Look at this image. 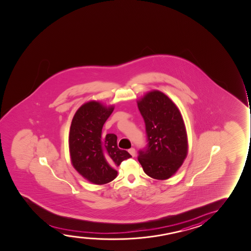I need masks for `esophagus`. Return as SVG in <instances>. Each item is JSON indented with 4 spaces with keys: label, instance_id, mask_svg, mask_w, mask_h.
Here are the masks:
<instances>
[{
    "label": "esophagus",
    "instance_id": "obj_1",
    "mask_svg": "<svg viewBox=\"0 0 251 251\" xmlns=\"http://www.w3.org/2000/svg\"><path fill=\"white\" fill-rule=\"evenodd\" d=\"M128 152H129L130 155H132L133 157H134V156H135V154H136V151H135V149H129V150H128Z\"/></svg>",
    "mask_w": 251,
    "mask_h": 251
}]
</instances>
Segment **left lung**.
Here are the masks:
<instances>
[{
	"instance_id": "8db88e82",
	"label": "left lung",
	"mask_w": 251,
	"mask_h": 251,
	"mask_svg": "<svg viewBox=\"0 0 251 251\" xmlns=\"http://www.w3.org/2000/svg\"><path fill=\"white\" fill-rule=\"evenodd\" d=\"M146 124L147 146L139 151V163L149 176L158 180L176 174L188 154V137L179 110L159 90L137 101Z\"/></svg>"
}]
</instances>
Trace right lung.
I'll return each instance as SVG.
<instances>
[{"label": "right lung", "mask_w": 251, "mask_h": 251, "mask_svg": "<svg viewBox=\"0 0 251 251\" xmlns=\"http://www.w3.org/2000/svg\"><path fill=\"white\" fill-rule=\"evenodd\" d=\"M114 110L98 101L84 103L72 120L68 145L72 164L85 179L105 184L116 178V167L131 157L118 147L114 133L101 136L103 125Z\"/></svg>", "instance_id": "add662e5"}]
</instances>
